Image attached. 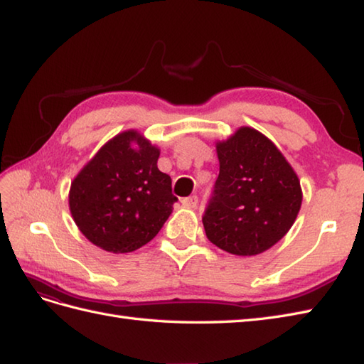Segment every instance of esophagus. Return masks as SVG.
<instances>
[{"label": "esophagus", "instance_id": "34e87169", "mask_svg": "<svg viewBox=\"0 0 364 364\" xmlns=\"http://www.w3.org/2000/svg\"><path fill=\"white\" fill-rule=\"evenodd\" d=\"M181 203L184 206H188V208H196V206L198 205V197L197 196H189V197H184Z\"/></svg>", "mask_w": 364, "mask_h": 364}]
</instances>
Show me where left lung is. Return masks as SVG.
Segmentation results:
<instances>
[{"label":"left lung","mask_w":364,"mask_h":364,"mask_svg":"<svg viewBox=\"0 0 364 364\" xmlns=\"http://www.w3.org/2000/svg\"><path fill=\"white\" fill-rule=\"evenodd\" d=\"M219 176L202 216L206 238L235 255H255L294 225L301 188L265 135L241 127L216 145Z\"/></svg>","instance_id":"1"}]
</instances>
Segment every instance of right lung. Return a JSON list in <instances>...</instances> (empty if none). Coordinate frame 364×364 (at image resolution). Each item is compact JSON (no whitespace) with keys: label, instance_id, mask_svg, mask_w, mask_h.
<instances>
[{"label":"right lung","instance_id":"obj_1","mask_svg":"<svg viewBox=\"0 0 364 364\" xmlns=\"http://www.w3.org/2000/svg\"><path fill=\"white\" fill-rule=\"evenodd\" d=\"M158 158V148L127 131L105 144L77 175L69 192L70 213L92 245L132 252L159 233L178 198Z\"/></svg>","mask_w":364,"mask_h":364}]
</instances>
